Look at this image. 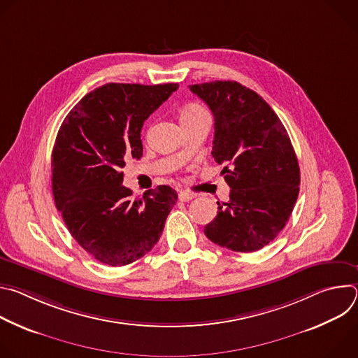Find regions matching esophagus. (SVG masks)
I'll list each match as a JSON object with an SVG mask.
<instances>
[{"label": "esophagus", "mask_w": 358, "mask_h": 358, "mask_svg": "<svg viewBox=\"0 0 358 358\" xmlns=\"http://www.w3.org/2000/svg\"><path fill=\"white\" fill-rule=\"evenodd\" d=\"M194 196H195L194 194L187 192V191H180V192H178V199L182 201V202H188V201H191Z\"/></svg>", "instance_id": "34e87169"}]
</instances>
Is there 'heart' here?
<instances>
[{"mask_svg": "<svg viewBox=\"0 0 358 358\" xmlns=\"http://www.w3.org/2000/svg\"><path fill=\"white\" fill-rule=\"evenodd\" d=\"M203 112H206V109L201 108L199 105H189V106H187V108L181 112V117L195 116V115H199V113H203Z\"/></svg>", "mask_w": 358, "mask_h": 358, "instance_id": "heart-1", "label": "heart"}]
</instances>
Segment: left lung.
<instances>
[{
	"instance_id": "1",
	"label": "left lung",
	"mask_w": 358,
	"mask_h": 358,
	"mask_svg": "<svg viewBox=\"0 0 358 358\" xmlns=\"http://www.w3.org/2000/svg\"><path fill=\"white\" fill-rule=\"evenodd\" d=\"M215 120L213 157L227 164L221 174L229 201L206 225L214 243L235 252H255L285 228L299 195L300 170L287 131L257 93L234 80L191 85Z\"/></svg>"
}]
</instances>
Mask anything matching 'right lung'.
<instances>
[{
	"label": "right lung",
	"instance_id": "add662e5",
	"mask_svg": "<svg viewBox=\"0 0 358 358\" xmlns=\"http://www.w3.org/2000/svg\"><path fill=\"white\" fill-rule=\"evenodd\" d=\"M178 83H106L80 99L65 117L52 150V192L73 239L96 261L129 265L152 249L177 192L159 185L131 199L126 160L143 156L144 120Z\"/></svg>",
	"mask_w": 358,
	"mask_h": 358
}]
</instances>
